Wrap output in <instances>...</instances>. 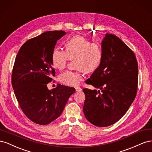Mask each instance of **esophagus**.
<instances>
[{"instance_id":"obj_1","label":"esophagus","mask_w":152,"mask_h":152,"mask_svg":"<svg viewBox=\"0 0 152 152\" xmlns=\"http://www.w3.org/2000/svg\"><path fill=\"white\" fill-rule=\"evenodd\" d=\"M75 90L77 92H80V91H82V88H80V87H75Z\"/></svg>"}]
</instances>
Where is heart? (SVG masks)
<instances>
[{"label":"heart","instance_id":"obj_1","mask_svg":"<svg viewBox=\"0 0 152 152\" xmlns=\"http://www.w3.org/2000/svg\"><path fill=\"white\" fill-rule=\"evenodd\" d=\"M66 50L54 49L52 53L54 67L59 70L65 68L69 59H75L77 71H66L59 76L61 83L68 86H78L83 80V73L93 72L99 66L103 58L100 45L83 36L75 35L66 42Z\"/></svg>","mask_w":152,"mask_h":152}]
</instances>
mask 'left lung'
I'll return each instance as SVG.
<instances>
[{
    "label": "left lung",
    "mask_w": 152,
    "mask_h": 152,
    "mask_svg": "<svg viewBox=\"0 0 152 152\" xmlns=\"http://www.w3.org/2000/svg\"><path fill=\"white\" fill-rule=\"evenodd\" d=\"M99 66L86 80L98 90L84 89L83 112L98 127H107L125 115L136 98L138 65L134 53L118 37L106 34Z\"/></svg>",
    "instance_id": "1"
}]
</instances>
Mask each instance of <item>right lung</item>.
I'll list each match as a JSON object with an SVG mask.
<instances>
[{"label": "right lung", "mask_w": 152, "mask_h": 152, "mask_svg": "<svg viewBox=\"0 0 152 152\" xmlns=\"http://www.w3.org/2000/svg\"><path fill=\"white\" fill-rule=\"evenodd\" d=\"M66 32L48 31L23 44L15 59L12 85L23 112L30 121L47 125L60 116L74 87L58 84L49 90L55 70L52 53L57 41Z\"/></svg>", "instance_id": "right-lung-1"}]
</instances>
